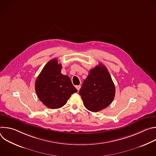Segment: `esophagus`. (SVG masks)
Returning a JSON list of instances; mask_svg holds the SVG:
<instances>
[{
  "label": "esophagus",
  "mask_w": 156,
  "mask_h": 156,
  "mask_svg": "<svg viewBox=\"0 0 156 156\" xmlns=\"http://www.w3.org/2000/svg\"><path fill=\"white\" fill-rule=\"evenodd\" d=\"M76 88L77 89L78 91H79L80 90V88H81V86L80 85H77V86H76Z\"/></svg>",
  "instance_id": "esophagus-1"
}]
</instances>
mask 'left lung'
<instances>
[{
  "label": "left lung",
  "instance_id": "obj_1",
  "mask_svg": "<svg viewBox=\"0 0 156 156\" xmlns=\"http://www.w3.org/2000/svg\"><path fill=\"white\" fill-rule=\"evenodd\" d=\"M79 94L84 107L91 112L101 111L112 103L115 94V85L104 65L100 63L90 70Z\"/></svg>",
  "mask_w": 156,
  "mask_h": 156
}]
</instances>
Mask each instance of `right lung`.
<instances>
[{
    "label": "right lung",
    "instance_id": "right-lung-1",
    "mask_svg": "<svg viewBox=\"0 0 156 156\" xmlns=\"http://www.w3.org/2000/svg\"><path fill=\"white\" fill-rule=\"evenodd\" d=\"M61 70L62 65L57 59H52L44 66L35 82L38 98L49 108L62 107L77 91L70 77L62 75Z\"/></svg>",
    "mask_w": 156,
    "mask_h": 156
}]
</instances>
